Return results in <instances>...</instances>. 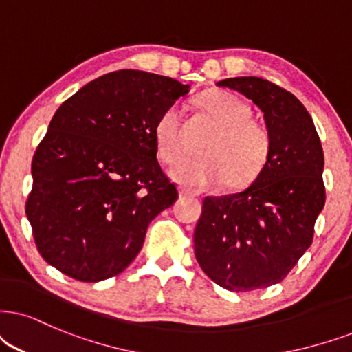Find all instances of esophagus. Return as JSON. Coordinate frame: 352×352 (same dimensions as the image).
I'll use <instances>...</instances> for the list:
<instances>
[{
    "label": "esophagus",
    "instance_id": "34e87169",
    "mask_svg": "<svg viewBox=\"0 0 352 352\" xmlns=\"http://www.w3.org/2000/svg\"><path fill=\"white\" fill-rule=\"evenodd\" d=\"M180 195H182V197L195 198V197H199V191L198 190H190V188H182Z\"/></svg>",
    "mask_w": 352,
    "mask_h": 352
}]
</instances>
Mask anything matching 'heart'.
<instances>
[{
  "mask_svg": "<svg viewBox=\"0 0 352 352\" xmlns=\"http://www.w3.org/2000/svg\"><path fill=\"white\" fill-rule=\"evenodd\" d=\"M197 104L217 123L204 144V155L188 157L172 170L173 180L191 188L216 186L229 180L240 186L255 180L268 162L273 138L268 124L252 117V109L242 97L224 89L203 92ZM159 157L175 164L185 153L182 113L177 105L164 110L154 126Z\"/></svg>",
  "mask_w": 352,
  "mask_h": 352,
  "instance_id": "obj_1",
  "label": "heart"
}]
</instances>
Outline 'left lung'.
Segmentation results:
<instances>
[{
	"mask_svg": "<svg viewBox=\"0 0 352 352\" xmlns=\"http://www.w3.org/2000/svg\"><path fill=\"white\" fill-rule=\"evenodd\" d=\"M263 110L273 148L263 170L240 193L203 199L195 256L221 287L248 292L281 283L312 245L324 204L323 149L305 107L266 79L229 78Z\"/></svg>",
	"mask_w": 352,
	"mask_h": 352,
	"instance_id": "1",
	"label": "left lung"
}]
</instances>
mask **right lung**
<instances>
[{"label":"right lung","instance_id":"obj_1","mask_svg":"<svg viewBox=\"0 0 352 352\" xmlns=\"http://www.w3.org/2000/svg\"><path fill=\"white\" fill-rule=\"evenodd\" d=\"M186 92L172 78L122 69L60 105L34 154L25 201L48 265L97 283L135 260L151 221L179 198L157 161L154 126Z\"/></svg>","mask_w":352,"mask_h":352}]
</instances>
